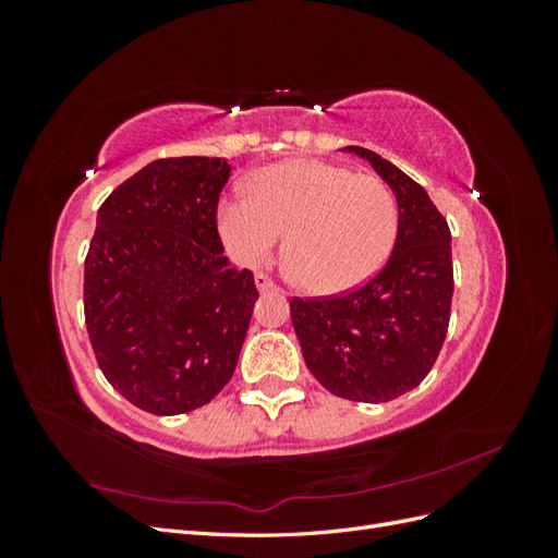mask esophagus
I'll list each match as a JSON object with an SVG mask.
<instances>
[{
  "label": "esophagus",
  "instance_id": "34e87169",
  "mask_svg": "<svg viewBox=\"0 0 558 558\" xmlns=\"http://www.w3.org/2000/svg\"><path fill=\"white\" fill-rule=\"evenodd\" d=\"M256 289L260 291V293H267V291H277V283L269 279L267 275H263V272H258L256 275Z\"/></svg>",
  "mask_w": 558,
  "mask_h": 558
}]
</instances>
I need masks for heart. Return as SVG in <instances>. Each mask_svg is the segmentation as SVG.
<instances>
[{
	"label": "heart",
	"instance_id": "b5f03b06",
	"mask_svg": "<svg viewBox=\"0 0 558 558\" xmlns=\"http://www.w3.org/2000/svg\"><path fill=\"white\" fill-rule=\"evenodd\" d=\"M216 221L232 258L248 267L269 260L289 232L298 281L310 293L340 295L373 279L391 256L398 202L377 177L295 158L260 170L253 195H228Z\"/></svg>",
	"mask_w": 558,
	"mask_h": 558
}]
</instances>
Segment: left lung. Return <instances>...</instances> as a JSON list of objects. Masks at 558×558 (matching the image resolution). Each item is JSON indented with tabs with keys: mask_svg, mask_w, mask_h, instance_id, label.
<instances>
[{
	"mask_svg": "<svg viewBox=\"0 0 558 558\" xmlns=\"http://www.w3.org/2000/svg\"><path fill=\"white\" fill-rule=\"evenodd\" d=\"M342 150L375 167L398 202L391 258L356 291L293 298L291 318L310 373L330 393L388 402L412 391L437 361L449 328L451 232L428 193L363 146Z\"/></svg>",
	"mask_w": 558,
	"mask_h": 558,
	"instance_id": "obj_1",
	"label": "left lung"
}]
</instances>
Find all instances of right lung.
<instances>
[{
    "mask_svg": "<svg viewBox=\"0 0 558 558\" xmlns=\"http://www.w3.org/2000/svg\"><path fill=\"white\" fill-rule=\"evenodd\" d=\"M226 158L148 162L105 199L83 275V310L107 381L140 410L174 416L230 381L258 300L218 238Z\"/></svg>",
    "mask_w": 558,
    "mask_h": 558,
    "instance_id": "1",
    "label": "right lung"
}]
</instances>
